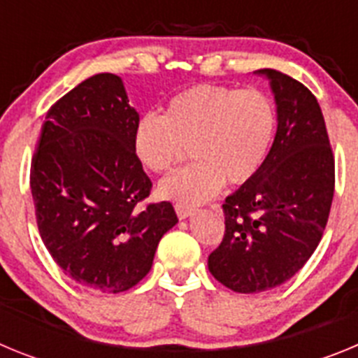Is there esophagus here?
<instances>
[{
    "label": "esophagus",
    "instance_id": "34e87169",
    "mask_svg": "<svg viewBox=\"0 0 358 358\" xmlns=\"http://www.w3.org/2000/svg\"><path fill=\"white\" fill-rule=\"evenodd\" d=\"M176 213L179 218H188L189 215L194 213V208L185 206V204H176Z\"/></svg>",
    "mask_w": 358,
    "mask_h": 358
}]
</instances>
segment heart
Listing matches in <instances>:
<instances>
[{"instance_id":"heart-1","label":"heart","mask_w":358,"mask_h":358,"mask_svg":"<svg viewBox=\"0 0 358 358\" xmlns=\"http://www.w3.org/2000/svg\"><path fill=\"white\" fill-rule=\"evenodd\" d=\"M276 127L273 100L260 90L201 84L172 98L164 116L147 113L136 123L132 150L150 172L164 173L192 150L197 161L166 177L159 195L195 206L260 170Z\"/></svg>"}]
</instances>
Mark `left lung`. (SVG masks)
I'll return each mask as SVG.
<instances>
[{"label": "left lung", "mask_w": 358, "mask_h": 358, "mask_svg": "<svg viewBox=\"0 0 358 358\" xmlns=\"http://www.w3.org/2000/svg\"><path fill=\"white\" fill-rule=\"evenodd\" d=\"M274 143L260 170L222 204L226 231L208 258L224 287L264 292L289 281L321 242L335 188V159L317 98L276 69Z\"/></svg>", "instance_id": "obj_1"}]
</instances>
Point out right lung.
I'll list each match as a JSON object with an SVG mask.
<instances>
[{
  "instance_id": "obj_1",
  "label": "right lung",
  "mask_w": 358,
  "mask_h": 358,
  "mask_svg": "<svg viewBox=\"0 0 358 358\" xmlns=\"http://www.w3.org/2000/svg\"><path fill=\"white\" fill-rule=\"evenodd\" d=\"M138 120L122 78L98 73L50 107L31 157L41 238L71 280L98 292L138 285L177 224L166 201L138 210L152 189L132 150Z\"/></svg>"
}]
</instances>
